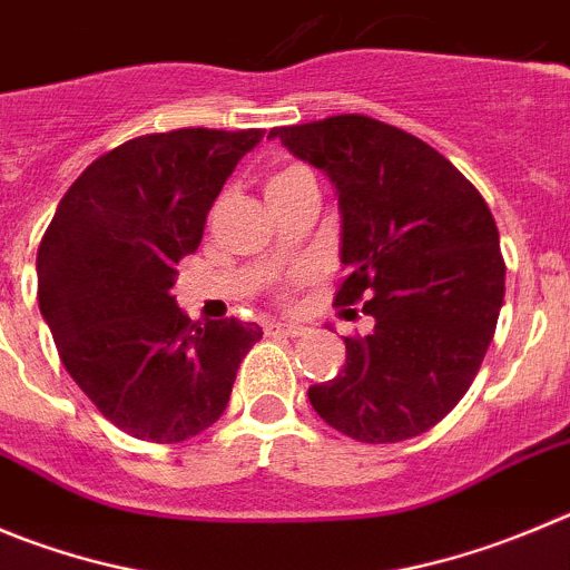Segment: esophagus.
Listing matches in <instances>:
<instances>
[{"label":"esophagus","mask_w":570,"mask_h":570,"mask_svg":"<svg viewBox=\"0 0 570 570\" xmlns=\"http://www.w3.org/2000/svg\"><path fill=\"white\" fill-rule=\"evenodd\" d=\"M267 332L269 334H286V337H301V334H306V328H303L301 323L273 321V323H267Z\"/></svg>","instance_id":"obj_1"}]
</instances>
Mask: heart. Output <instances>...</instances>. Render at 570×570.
<instances>
[{"mask_svg":"<svg viewBox=\"0 0 570 570\" xmlns=\"http://www.w3.org/2000/svg\"><path fill=\"white\" fill-rule=\"evenodd\" d=\"M289 174H295V171H286V174H278V177H275V179H281V177H289ZM275 179H273V183H275Z\"/></svg>","mask_w":570,"mask_h":570,"instance_id":"obj_1","label":"heart"}]
</instances>
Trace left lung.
<instances>
[{
    "mask_svg": "<svg viewBox=\"0 0 570 570\" xmlns=\"http://www.w3.org/2000/svg\"><path fill=\"white\" fill-rule=\"evenodd\" d=\"M334 185L340 264L334 306L363 303L365 337L309 387L328 428L393 444L453 411L483 363L503 306L501 236L475 185L419 137L363 115L273 129Z\"/></svg>",
    "mask_w": 570,
    "mask_h": 570,
    "instance_id": "left-lung-1",
    "label": "left lung"
}]
</instances>
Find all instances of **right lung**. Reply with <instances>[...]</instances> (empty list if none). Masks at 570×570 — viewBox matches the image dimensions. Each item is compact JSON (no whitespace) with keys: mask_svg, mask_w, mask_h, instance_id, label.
<instances>
[{"mask_svg":"<svg viewBox=\"0 0 570 570\" xmlns=\"http://www.w3.org/2000/svg\"><path fill=\"white\" fill-rule=\"evenodd\" d=\"M264 131L179 129L95 159L39 244V309L63 368L100 413L157 444L225 413L258 323L190 321L171 286L207 210Z\"/></svg>","mask_w":570,"mask_h":570,"instance_id":"right-lung-1","label":"right lung"}]
</instances>
